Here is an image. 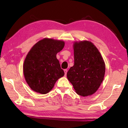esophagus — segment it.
<instances>
[{"instance_id":"1","label":"esophagus","mask_w":128,"mask_h":128,"mask_svg":"<svg viewBox=\"0 0 128 128\" xmlns=\"http://www.w3.org/2000/svg\"><path fill=\"white\" fill-rule=\"evenodd\" d=\"M64 73H65V75H66V73H67V72H68V70H67V69H64Z\"/></svg>"}]
</instances>
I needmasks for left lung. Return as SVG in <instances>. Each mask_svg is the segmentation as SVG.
I'll return each mask as SVG.
<instances>
[{
    "label": "left lung",
    "instance_id": "left-lung-1",
    "mask_svg": "<svg viewBox=\"0 0 128 128\" xmlns=\"http://www.w3.org/2000/svg\"><path fill=\"white\" fill-rule=\"evenodd\" d=\"M73 48L74 63L67 73V78L78 94L92 95L104 79V62L98 50L89 41L75 42Z\"/></svg>",
    "mask_w": 128,
    "mask_h": 128
}]
</instances>
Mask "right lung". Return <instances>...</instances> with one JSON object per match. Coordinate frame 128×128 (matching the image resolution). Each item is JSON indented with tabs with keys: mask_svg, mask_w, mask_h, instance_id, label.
Wrapping results in <instances>:
<instances>
[{
	"mask_svg": "<svg viewBox=\"0 0 128 128\" xmlns=\"http://www.w3.org/2000/svg\"><path fill=\"white\" fill-rule=\"evenodd\" d=\"M64 47L63 41L44 38L30 50L24 62L23 71L26 81L32 90L47 94L64 75L56 58V54Z\"/></svg>",
	"mask_w": 128,
	"mask_h": 128,
	"instance_id": "obj_1",
	"label": "right lung"
}]
</instances>
